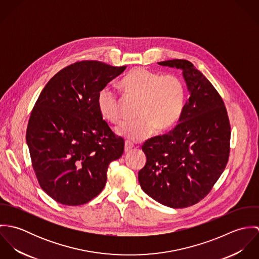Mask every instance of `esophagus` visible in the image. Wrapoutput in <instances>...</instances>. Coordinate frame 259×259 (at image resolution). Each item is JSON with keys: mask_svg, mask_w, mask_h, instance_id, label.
Returning <instances> with one entry per match:
<instances>
[{"mask_svg": "<svg viewBox=\"0 0 259 259\" xmlns=\"http://www.w3.org/2000/svg\"><path fill=\"white\" fill-rule=\"evenodd\" d=\"M133 148H134V146H133L131 143H128V142H125V143H124V152L130 151Z\"/></svg>", "mask_w": 259, "mask_h": 259, "instance_id": "obj_1", "label": "esophagus"}]
</instances>
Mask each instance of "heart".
I'll return each instance as SVG.
<instances>
[{
    "instance_id": "heart-1",
    "label": "heart",
    "mask_w": 259,
    "mask_h": 259,
    "mask_svg": "<svg viewBox=\"0 0 259 259\" xmlns=\"http://www.w3.org/2000/svg\"><path fill=\"white\" fill-rule=\"evenodd\" d=\"M120 85L126 95L140 99L137 112L140 118L122 122L115 131L128 142L144 141L156 128L159 132L171 128L184 112L186 91L179 75H162L146 68H136L122 77ZM98 108L106 119L111 122L120 120V102L110 87L99 92Z\"/></svg>"
}]
</instances>
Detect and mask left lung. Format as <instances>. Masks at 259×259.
Segmentation results:
<instances>
[{"instance_id": "obj_1", "label": "left lung", "mask_w": 259, "mask_h": 259, "mask_svg": "<svg viewBox=\"0 0 259 259\" xmlns=\"http://www.w3.org/2000/svg\"><path fill=\"white\" fill-rule=\"evenodd\" d=\"M157 64L183 71L189 98L179 124L144 144L147 163L139 182L157 202L184 208L203 199L222 176L230 151V124L222 97L189 61Z\"/></svg>"}]
</instances>
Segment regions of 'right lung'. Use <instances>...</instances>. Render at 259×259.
Segmentation results:
<instances>
[{"instance_id": "obj_1", "label": "right lung", "mask_w": 259, "mask_h": 259, "mask_svg": "<svg viewBox=\"0 0 259 259\" xmlns=\"http://www.w3.org/2000/svg\"><path fill=\"white\" fill-rule=\"evenodd\" d=\"M125 68L76 62L55 74L38 96L26 139L38 185L57 202L92 200L106 185L109 164L123 153L124 141L103 119L98 94Z\"/></svg>"}]
</instances>
